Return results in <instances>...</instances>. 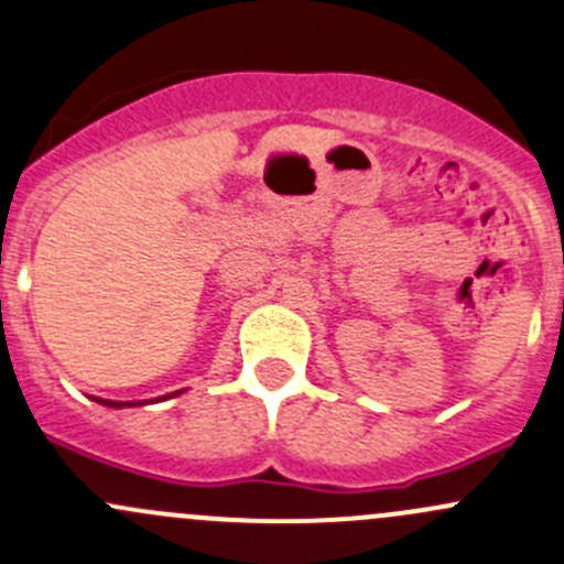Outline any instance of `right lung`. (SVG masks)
Wrapping results in <instances>:
<instances>
[{"label":"right lung","instance_id":"right-lung-1","mask_svg":"<svg viewBox=\"0 0 564 564\" xmlns=\"http://www.w3.org/2000/svg\"><path fill=\"white\" fill-rule=\"evenodd\" d=\"M173 394H177V391H173ZM173 394H167V397H173ZM159 400H162V397H159ZM97 402H102V405H108V408H123V405H134V402H112V400H97Z\"/></svg>","mask_w":564,"mask_h":564}]
</instances>
